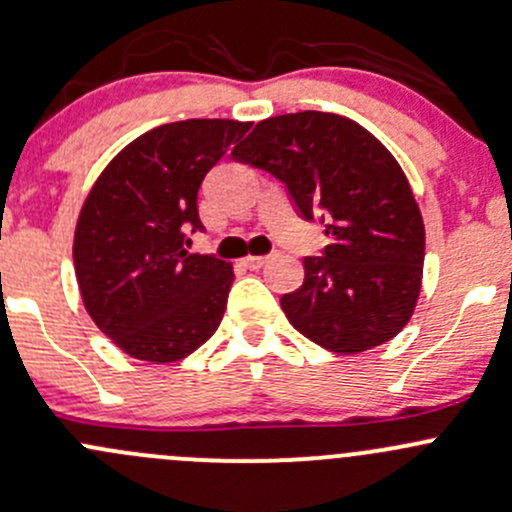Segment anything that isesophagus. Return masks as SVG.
<instances>
[{
  "mask_svg": "<svg viewBox=\"0 0 512 512\" xmlns=\"http://www.w3.org/2000/svg\"><path fill=\"white\" fill-rule=\"evenodd\" d=\"M267 260H270V257H267V255H247L242 262H245V265L250 267V270H260V267L267 265Z\"/></svg>",
  "mask_w": 512,
  "mask_h": 512,
  "instance_id": "34e87169",
  "label": "esophagus"
}]
</instances>
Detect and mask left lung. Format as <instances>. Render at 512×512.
Here are the masks:
<instances>
[{"instance_id": "obj_1", "label": "left lung", "mask_w": 512, "mask_h": 512, "mask_svg": "<svg viewBox=\"0 0 512 512\" xmlns=\"http://www.w3.org/2000/svg\"><path fill=\"white\" fill-rule=\"evenodd\" d=\"M233 157L270 171L324 225V257H304V284L282 297L289 324L343 355L395 338L422 289L424 223L385 144L348 117L304 110L257 122Z\"/></svg>"}]
</instances>
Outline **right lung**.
Wrapping results in <instances>:
<instances>
[{"mask_svg":"<svg viewBox=\"0 0 512 512\" xmlns=\"http://www.w3.org/2000/svg\"><path fill=\"white\" fill-rule=\"evenodd\" d=\"M252 125L181 120L129 142L98 176L75 225L73 262L95 326L120 351L174 363L213 336L228 304L233 265L191 255L203 230L198 188Z\"/></svg>","mask_w":512,"mask_h":512,"instance_id":"add662e5","label":"right lung"}]
</instances>
